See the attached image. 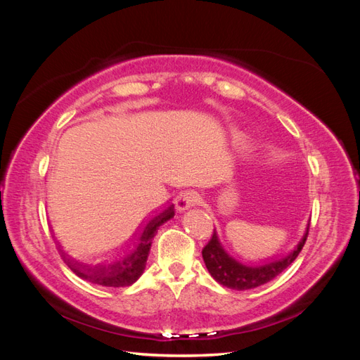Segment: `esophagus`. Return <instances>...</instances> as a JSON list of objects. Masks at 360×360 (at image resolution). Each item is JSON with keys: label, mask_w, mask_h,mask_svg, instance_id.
I'll use <instances>...</instances> for the list:
<instances>
[{"label": "esophagus", "mask_w": 360, "mask_h": 360, "mask_svg": "<svg viewBox=\"0 0 360 360\" xmlns=\"http://www.w3.org/2000/svg\"><path fill=\"white\" fill-rule=\"evenodd\" d=\"M202 202V195L197 191H184L179 195L177 207L180 210H189Z\"/></svg>", "instance_id": "34e87169"}]
</instances>
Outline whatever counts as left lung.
<instances>
[{"label":"left lung","instance_id":"8db88e82","mask_svg":"<svg viewBox=\"0 0 360 360\" xmlns=\"http://www.w3.org/2000/svg\"><path fill=\"white\" fill-rule=\"evenodd\" d=\"M308 230L302 237V240L296 246V249L290 252L285 258L275 259L271 263L263 264V266H245L238 263L237 259L228 255L225 249L219 243L216 231L213 233L210 242L207 243L202 249V259L205 263L207 270L213 276L216 282H219L221 285L233 290H250L257 288L259 285L266 284V282L276 278L281 271H284L294 259L300 254L302 248L304 246V242L308 238Z\"/></svg>","mask_w":360,"mask_h":360}]
</instances>
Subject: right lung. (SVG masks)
Masks as SVG:
<instances>
[{
    "mask_svg": "<svg viewBox=\"0 0 360 360\" xmlns=\"http://www.w3.org/2000/svg\"><path fill=\"white\" fill-rule=\"evenodd\" d=\"M172 216H174V205L167 207V210H163L160 214L155 216L153 219L146 225L143 234L139 236L134 252L129 254L126 258L115 261L112 264L94 266V267L86 266L79 263V261L72 259L70 257L66 255V252H63L60 249L61 257L64 261H66L68 266L70 267V270L75 275H78L85 281H90L93 284L112 287V288L129 287L132 285L135 281H138L141 275H143L147 264L150 248H151V238H153L155 234L158 233V228L162 224L169 221Z\"/></svg>",
    "mask_w": 360,
    "mask_h": 360,
    "instance_id": "1",
    "label": "right lung"
}]
</instances>
